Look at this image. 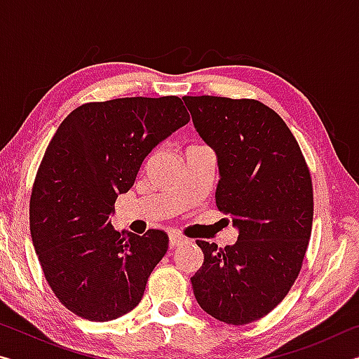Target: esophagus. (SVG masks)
Instances as JSON below:
<instances>
[{"label": "esophagus", "mask_w": 359, "mask_h": 359, "mask_svg": "<svg viewBox=\"0 0 359 359\" xmlns=\"http://www.w3.org/2000/svg\"><path fill=\"white\" fill-rule=\"evenodd\" d=\"M187 239L184 238V236L180 234H169V245L171 247H177V245H182L185 244Z\"/></svg>", "instance_id": "1"}]
</instances>
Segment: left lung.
Listing matches in <instances>:
<instances>
[{"label": "left lung", "mask_w": 359, "mask_h": 359, "mask_svg": "<svg viewBox=\"0 0 359 359\" xmlns=\"http://www.w3.org/2000/svg\"><path fill=\"white\" fill-rule=\"evenodd\" d=\"M182 100L217 155V208L239 231L224 248L196 241L204 263L191 277L193 293L223 323H252L283 301L301 271L313 220L311 172L293 133L263 102Z\"/></svg>", "instance_id": "8db88e82"}]
</instances>
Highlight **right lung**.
<instances>
[{
    "label": "right lung",
    "instance_id": "add662e5",
    "mask_svg": "<svg viewBox=\"0 0 359 359\" xmlns=\"http://www.w3.org/2000/svg\"><path fill=\"white\" fill-rule=\"evenodd\" d=\"M190 121L177 96L87 102L58 126L29 199V231L46 280L90 321L131 312L168 250V234L115 231L109 218L158 144Z\"/></svg>",
    "mask_w": 359,
    "mask_h": 359
}]
</instances>
